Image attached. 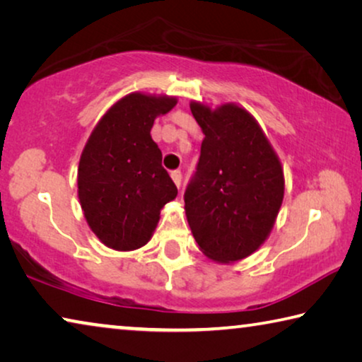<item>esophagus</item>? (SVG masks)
I'll list each match as a JSON object with an SVG mask.
<instances>
[{"instance_id": "esophagus-1", "label": "esophagus", "mask_w": 362, "mask_h": 362, "mask_svg": "<svg viewBox=\"0 0 362 362\" xmlns=\"http://www.w3.org/2000/svg\"><path fill=\"white\" fill-rule=\"evenodd\" d=\"M170 177H172V180L175 182L177 188H180L182 187V172L180 170H172Z\"/></svg>"}]
</instances>
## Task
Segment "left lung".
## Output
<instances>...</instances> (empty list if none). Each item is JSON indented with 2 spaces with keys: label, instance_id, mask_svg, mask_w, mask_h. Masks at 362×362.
Returning <instances> with one entry per match:
<instances>
[{
  "label": "left lung",
  "instance_id": "1",
  "mask_svg": "<svg viewBox=\"0 0 362 362\" xmlns=\"http://www.w3.org/2000/svg\"><path fill=\"white\" fill-rule=\"evenodd\" d=\"M204 140L187 185L185 214L203 253L217 262L240 261L271 233L284 199V170L271 143L243 107L212 111L190 105Z\"/></svg>",
  "mask_w": 362,
  "mask_h": 362
}]
</instances>
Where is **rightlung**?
Wrapping results in <instances>:
<instances>
[{
  "label": "right lung",
  "mask_w": 362,
  "mask_h": 362,
  "mask_svg": "<svg viewBox=\"0 0 362 362\" xmlns=\"http://www.w3.org/2000/svg\"><path fill=\"white\" fill-rule=\"evenodd\" d=\"M177 98L130 93L101 117L78 163V199L103 243L130 251L150 242L159 212L177 197L151 139L154 119Z\"/></svg>",
  "instance_id": "1"
}]
</instances>
